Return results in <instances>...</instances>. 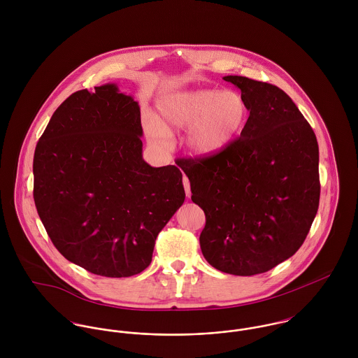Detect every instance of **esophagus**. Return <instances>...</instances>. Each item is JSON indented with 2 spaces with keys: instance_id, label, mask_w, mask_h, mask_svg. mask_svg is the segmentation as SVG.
<instances>
[{
  "instance_id": "obj_1",
  "label": "esophagus",
  "mask_w": 358,
  "mask_h": 358,
  "mask_svg": "<svg viewBox=\"0 0 358 358\" xmlns=\"http://www.w3.org/2000/svg\"><path fill=\"white\" fill-rule=\"evenodd\" d=\"M183 186H185L186 196H187V197H190V194H192V192H190V182H189V179H187L186 176H183Z\"/></svg>"
}]
</instances>
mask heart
<instances>
[{"label": "heart", "mask_w": 358, "mask_h": 358, "mask_svg": "<svg viewBox=\"0 0 358 358\" xmlns=\"http://www.w3.org/2000/svg\"><path fill=\"white\" fill-rule=\"evenodd\" d=\"M158 122L149 120L155 135L164 131H187L186 145L196 155H213L226 149L244 131L250 108L236 91L196 90L162 98Z\"/></svg>", "instance_id": "heart-1"}]
</instances>
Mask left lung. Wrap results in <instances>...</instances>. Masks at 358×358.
<instances>
[{"label":"left lung","mask_w":358,"mask_h":358,"mask_svg":"<svg viewBox=\"0 0 358 358\" xmlns=\"http://www.w3.org/2000/svg\"><path fill=\"white\" fill-rule=\"evenodd\" d=\"M250 117L240 138L209 157L182 158L193 203L205 213L206 262L234 275L271 270L306 240L320 203L317 138L278 87L241 76Z\"/></svg>","instance_id":"left-lung-1"}]
</instances>
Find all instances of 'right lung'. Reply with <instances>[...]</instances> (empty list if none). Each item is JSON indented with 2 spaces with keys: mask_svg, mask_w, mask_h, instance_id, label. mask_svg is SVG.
Returning a JSON list of instances; mask_svg holds the SVG:
<instances>
[{
  "mask_svg": "<svg viewBox=\"0 0 358 358\" xmlns=\"http://www.w3.org/2000/svg\"><path fill=\"white\" fill-rule=\"evenodd\" d=\"M141 108L115 84L62 103L33 161L34 203L56 250L103 277H131L185 201L182 172L142 157Z\"/></svg>",
  "mask_w": 358,
  "mask_h": 358,
  "instance_id": "obj_1",
  "label": "right lung"
}]
</instances>
